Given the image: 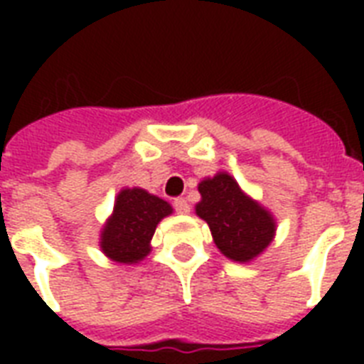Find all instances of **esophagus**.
<instances>
[{"instance_id":"34e87169","label":"esophagus","mask_w":364,"mask_h":364,"mask_svg":"<svg viewBox=\"0 0 364 364\" xmlns=\"http://www.w3.org/2000/svg\"><path fill=\"white\" fill-rule=\"evenodd\" d=\"M173 210L177 213H181V215H187L188 211H191V205H188V202L185 198H176L173 200Z\"/></svg>"}]
</instances>
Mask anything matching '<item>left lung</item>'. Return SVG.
<instances>
[{"mask_svg": "<svg viewBox=\"0 0 364 364\" xmlns=\"http://www.w3.org/2000/svg\"><path fill=\"white\" fill-rule=\"evenodd\" d=\"M202 200L196 215L210 225L213 242L225 257L249 262L264 251L276 234L270 211L249 198L227 171L208 177L198 185Z\"/></svg>", "mask_w": 364, "mask_h": 364, "instance_id": "left-lung-1", "label": "left lung"}]
</instances>
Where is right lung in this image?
<instances>
[{"label": "right lung", "instance_id": "add662e5", "mask_svg": "<svg viewBox=\"0 0 364 364\" xmlns=\"http://www.w3.org/2000/svg\"><path fill=\"white\" fill-rule=\"evenodd\" d=\"M166 200L143 188H122L115 200L113 215L102 230L100 247L111 260L122 264L139 262L151 251L156 225L171 213Z\"/></svg>", "mask_w": 364, "mask_h": 364}]
</instances>
